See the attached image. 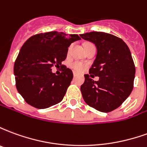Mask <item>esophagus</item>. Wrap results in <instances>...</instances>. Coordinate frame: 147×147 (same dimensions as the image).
<instances>
[{"mask_svg": "<svg viewBox=\"0 0 147 147\" xmlns=\"http://www.w3.org/2000/svg\"><path fill=\"white\" fill-rule=\"evenodd\" d=\"M76 75H77V74H76V73H75V72H74V73H73L74 77H76Z\"/></svg>", "mask_w": 147, "mask_h": 147, "instance_id": "esophagus-1", "label": "esophagus"}]
</instances>
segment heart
<instances>
[{
	"mask_svg": "<svg viewBox=\"0 0 147 147\" xmlns=\"http://www.w3.org/2000/svg\"><path fill=\"white\" fill-rule=\"evenodd\" d=\"M70 67L76 72H81L85 69V64L80 61H73L70 64Z\"/></svg>",
	"mask_w": 147,
	"mask_h": 147,
	"instance_id": "b5f03b06",
	"label": "heart"
}]
</instances>
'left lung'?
Returning a JSON list of instances; mask_svg holds the SVG:
<instances>
[{
	"label": "left lung",
	"instance_id": "left-lung-1",
	"mask_svg": "<svg viewBox=\"0 0 147 147\" xmlns=\"http://www.w3.org/2000/svg\"><path fill=\"white\" fill-rule=\"evenodd\" d=\"M80 36L97 47L90 75H84L85 81L80 87L83 99L97 110L111 112L122 105L134 86L136 67L129 48L122 39L110 34L93 31ZM94 75L99 77L98 81L91 79Z\"/></svg>",
	"mask_w": 147,
	"mask_h": 147
}]
</instances>
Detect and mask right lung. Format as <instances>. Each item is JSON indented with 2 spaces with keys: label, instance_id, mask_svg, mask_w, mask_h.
I'll use <instances>...</instances> for the list:
<instances>
[{
  "label": "right lung",
  "instance_id": "right-lung-1",
  "mask_svg": "<svg viewBox=\"0 0 147 147\" xmlns=\"http://www.w3.org/2000/svg\"><path fill=\"white\" fill-rule=\"evenodd\" d=\"M80 39L78 34L49 31L25 42L15 61L14 75L16 89L27 104L46 109L62 101L73 73L61 62L67 57L69 45ZM53 66L64 67L61 75L51 72Z\"/></svg>",
  "mask_w": 147,
  "mask_h": 147
}]
</instances>
